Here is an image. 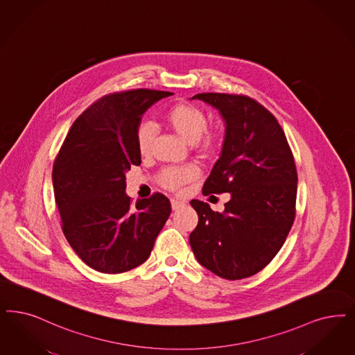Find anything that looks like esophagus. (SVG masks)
Here are the masks:
<instances>
[{"label": "esophagus", "mask_w": 355, "mask_h": 355, "mask_svg": "<svg viewBox=\"0 0 355 355\" xmlns=\"http://www.w3.org/2000/svg\"><path fill=\"white\" fill-rule=\"evenodd\" d=\"M171 209L175 211V209H180L181 207H184V200H178V199H171Z\"/></svg>", "instance_id": "obj_1"}]
</instances>
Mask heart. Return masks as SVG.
I'll return each mask as SVG.
<instances>
[{
    "label": "heart",
    "mask_w": 355,
    "mask_h": 355,
    "mask_svg": "<svg viewBox=\"0 0 355 355\" xmlns=\"http://www.w3.org/2000/svg\"><path fill=\"white\" fill-rule=\"evenodd\" d=\"M166 123L180 135L184 141L193 144L202 156H211L216 152L219 137L206 132L208 127L207 114L193 103H175L164 115ZM155 141V127L152 123H141L136 130V144L141 155H148ZM199 177L196 165L171 166L161 171L159 182L162 187L177 191L184 184L193 182Z\"/></svg>",
    "instance_id": "heart-1"
}]
</instances>
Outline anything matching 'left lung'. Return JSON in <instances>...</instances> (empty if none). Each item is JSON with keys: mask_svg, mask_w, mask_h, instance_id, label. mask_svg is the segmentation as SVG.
Returning <instances> with one entry per match:
<instances>
[{"mask_svg": "<svg viewBox=\"0 0 355 355\" xmlns=\"http://www.w3.org/2000/svg\"><path fill=\"white\" fill-rule=\"evenodd\" d=\"M218 109L225 121L220 157L203 196L231 193L223 212L193 199L198 225L190 245L198 262L224 279H243L266 268L295 220L297 173L277 118L243 94L193 97Z\"/></svg>", "mask_w": 355, "mask_h": 355, "instance_id": "obj_1", "label": "left lung"}]
</instances>
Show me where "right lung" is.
Wrapping results in <instances>:
<instances>
[{"label": "right lung", "instance_id": "obj_1", "mask_svg": "<svg viewBox=\"0 0 355 355\" xmlns=\"http://www.w3.org/2000/svg\"><path fill=\"white\" fill-rule=\"evenodd\" d=\"M171 92L134 89L92 103L67 135L52 182L65 239L92 269L118 274L149 257L171 212L161 194L131 202L125 171L141 164L136 130L141 115Z\"/></svg>", "mask_w": 355, "mask_h": 355}]
</instances>
